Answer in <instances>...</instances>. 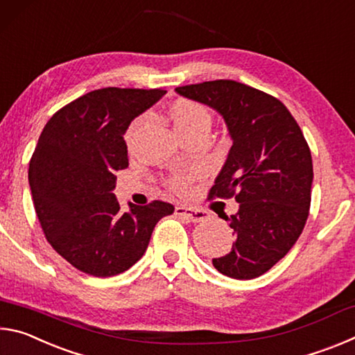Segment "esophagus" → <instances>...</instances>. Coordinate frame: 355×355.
<instances>
[{
	"mask_svg": "<svg viewBox=\"0 0 355 355\" xmlns=\"http://www.w3.org/2000/svg\"><path fill=\"white\" fill-rule=\"evenodd\" d=\"M175 214L180 216V218L189 220V222H202V220L208 219L207 211H202V209L188 208V207H177Z\"/></svg>",
	"mask_w": 355,
	"mask_h": 355,
	"instance_id": "34e87169",
	"label": "esophagus"
}]
</instances>
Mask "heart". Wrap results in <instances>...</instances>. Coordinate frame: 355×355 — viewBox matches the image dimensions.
Returning <instances> with one entry per match:
<instances>
[{
  "instance_id": "b5f03b06",
  "label": "heart",
  "mask_w": 355,
  "mask_h": 355,
  "mask_svg": "<svg viewBox=\"0 0 355 355\" xmlns=\"http://www.w3.org/2000/svg\"><path fill=\"white\" fill-rule=\"evenodd\" d=\"M171 114H172V120H173V127H175L180 136L188 135L189 131L199 128V127H202V125H209V122H211V117H209V114L205 107L199 103H194V101H189V100L177 101V103L172 106ZM142 122H144V119L139 117V119H136L133 123H131V127L127 133L128 141L135 136V133L137 131V128L141 127ZM197 173H199V171H194L189 173H178V175H175L171 180V186L173 189L182 191L186 188V186H188V183L197 175Z\"/></svg>"
}]
</instances>
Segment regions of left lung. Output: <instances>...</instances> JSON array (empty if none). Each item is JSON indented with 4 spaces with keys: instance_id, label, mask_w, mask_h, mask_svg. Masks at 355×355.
Masks as SVG:
<instances>
[{
    "instance_id": "obj_1",
    "label": "left lung",
    "mask_w": 355,
    "mask_h": 355,
    "mask_svg": "<svg viewBox=\"0 0 355 355\" xmlns=\"http://www.w3.org/2000/svg\"><path fill=\"white\" fill-rule=\"evenodd\" d=\"M224 119L232 148L209 197H233L235 243L213 266L227 277L250 280L268 272L297 241L309 218L313 164L307 141L285 105L232 80L177 87Z\"/></svg>"
}]
</instances>
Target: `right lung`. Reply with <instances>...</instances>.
<instances>
[{
  "instance_id": "1",
  "label": "right lung",
  "mask_w": 355,
  "mask_h": 355,
  "mask_svg": "<svg viewBox=\"0 0 355 355\" xmlns=\"http://www.w3.org/2000/svg\"><path fill=\"white\" fill-rule=\"evenodd\" d=\"M163 89L105 87L59 110L45 125L29 163L35 213L48 243L71 266L94 277L125 272L146 254L171 203L120 208L116 172L128 167L123 135Z\"/></svg>"
}]
</instances>
